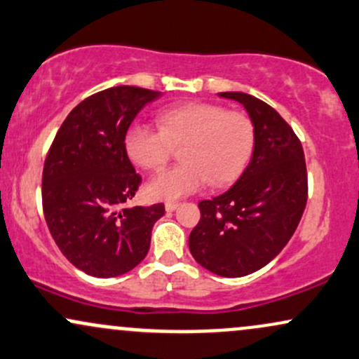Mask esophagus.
I'll return each instance as SVG.
<instances>
[{"instance_id": "34e87169", "label": "esophagus", "mask_w": 359, "mask_h": 359, "mask_svg": "<svg viewBox=\"0 0 359 359\" xmlns=\"http://www.w3.org/2000/svg\"><path fill=\"white\" fill-rule=\"evenodd\" d=\"M179 205H180V203H177V201H168V203H165V209L168 212H172V211H175Z\"/></svg>"}]
</instances>
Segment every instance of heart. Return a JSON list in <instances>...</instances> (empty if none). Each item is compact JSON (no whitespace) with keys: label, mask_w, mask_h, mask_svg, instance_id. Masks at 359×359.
<instances>
[{"label":"heart","mask_w":359,"mask_h":359,"mask_svg":"<svg viewBox=\"0 0 359 359\" xmlns=\"http://www.w3.org/2000/svg\"><path fill=\"white\" fill-rule=\"evenodd\" d=\"M156 128H128L125 150L143 170H158L180 147L182 163L151 177L148 197L175 201L197 192L205 184L222 187L241 175L255 145V126L248 114L212 102H184L163 109Z\"/></svg>","instance_id":"b5f03b06"}]
</instances>
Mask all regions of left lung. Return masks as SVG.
I'll return each mask as SVG.
<instances>
[{"label": "left lung", "instance_id": "1", "mask_svg": "<svg viewBox=\"0 0 359 359\" xmlns=\"http://www.w3.org/2000/svg\"><path fill=\"white\" fill-rule=\"evenodd\" d=\"M219 96L248 111L253 155L229 191L201 201L189 248L204 269L234 278L263 269L295 233L307 204V167L299 137L271 106L245 93Z\"/></svg>", "mask_w": 359, "mask_h": 359}]
</instances>
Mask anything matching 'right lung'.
Returning <instances> with one entry per match:
<instances>
[{"mask_svg": "<svg viewBox=\"0 0 359 359\" xmlns=\"http://www.w3.org/2000/svg\"><path fill=\"white\" fill-rule=\"evenodd\" d=\"M160 93L135 86L109 88L74 108L43 163V216L53 241L90 277H119L147 257L162 203L125 208L142 177L125 150L140 109Z\"/></svg>", "mask_w": 359, "mask_h": 359, "instance_id": "obj_1", "label": "right lung"}]
</instances>
